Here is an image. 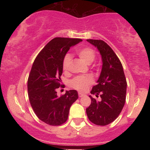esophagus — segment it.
<instances>
[{"mask_svg":"<svg viewBox=\"0 0 150 150\" xmlns=\"http://www.w3.org/2000/svg\"><path fill=\"white\" fill-rule=\"evenodd\" d=\"M84 95H85V94H84L83 93H82V92H78V96H79V97H83Z\"/></svg>","mask_w":150,"mask_h":150,"instance_id":"esophagus-1","label":"esophagus"}]
</instances>
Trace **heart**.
I'll return each instance as SVG.
<instances>
[{"mask_svg":"<svg viewBox=\"0 0 150 150\" xmlns=\"http://www.w3.org/2000/svg\"><path fill=\"white\" fill-rule=\"evenodd\" d=\"M76 53L87 65L91 64L94 61L96 56L94 50L89 47H84L77 49ZM70 61L71 58L70 55H65L63 61V68L65 71L69 69ZM92 82L93 80L90 76H77L70 81V85L77 90L84 91L92 83Z\"/></svg>","mask_w":150,"mask_h":150,"instance_id":"obj_1","label":"heart"}]
</instances>
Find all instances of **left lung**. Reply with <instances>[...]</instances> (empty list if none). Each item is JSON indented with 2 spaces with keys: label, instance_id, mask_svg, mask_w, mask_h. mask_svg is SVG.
<instances>
[{
  "label": "left lung",
  "instance_id": "left-lung-1",
  "mask_svg": "<svg viewBox=\"0 0 150 150\" xmlns=\"http://www.w3.org/2000/svg\"><path fill=\"white\" fill-rule=\"evenodd\" d=\"M97 48L101 56L102 67L97 85L92 87L91 94H100L101 101L92 96L91 104L86 109L89 120L97 125L112 123L121 112L125 102L127 82L119 58L109 46L102 40L87 39Z\"/></svg>",
  "mask_w": 150,
  "mask_h": 150
}]
</instances>
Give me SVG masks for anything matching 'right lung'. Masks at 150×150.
Wrapping results in <instances>:
<instances>
[{
	"mask_svg": "<svg viewBox=\"0 0 150 150\" xmlns=\"http://www.w3.org/2000/svg\"><path fill=\"white\" fill-rule=\"evenodd\" d=\"M80 39L56 37L44 46L34 60L27 82L28 96L34 113L50 125H60L68 119L71 105L78 99L76 90L58 97L63 61L70 48Z\"/></svg>",
	"mask_w": 150,
	"mask_h": 150,
	"instance_id": "add662e5",
	"label": "right lung"
}]
</instances>
